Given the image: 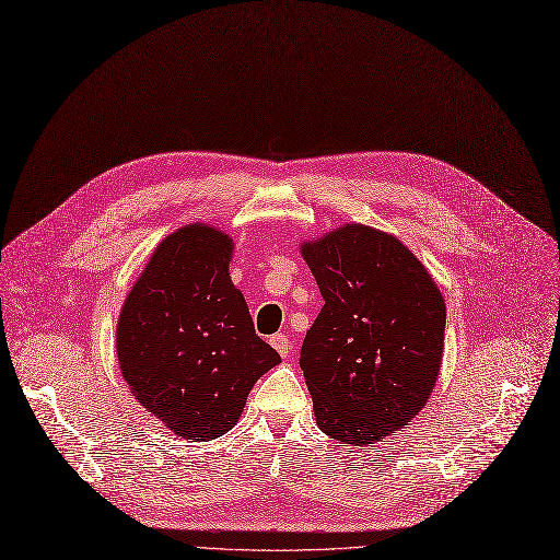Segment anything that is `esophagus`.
Wrapping results in <instances>:
<instances>
[{
    "instance_id": "34e87169",
    "label": "esophagus",
    "mask_w": 560,
    "mask_h": 560,
    "mask_svg": "<svg viewBox=\"0 0 560 560\" xmlns=\"http://www.w3.org/2000/svg\"><path fill=\"white\" fill-rule=\"evenodd\" d=\"M269 342H271V346L276 348V352H278L280 357H289V354H291V350H293V342H291V338H289V336H284V334H273V336L269 338Z\"/></svg>"
}]
</instances>
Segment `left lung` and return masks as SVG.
<instances>
[{"mask_svg":"<svg viewBox=\"0 0 560 560\" xmlns=\"http://www.w3.org/2000/svg\"><path fill=\"white\" fill-rule=\"evenodd\" d=\"M300 253L325 300L300 350L316 423L336 442L376 444L435 390L444 295L399 237L365 224L338 226Z\"/></svg>","mask_w":560,"mask_h":560,"instance_id":"obj_1","label":"left lung"}]
</instances>
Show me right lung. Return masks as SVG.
Listing matches in <instances>:
<instances>
[{"label": "right lung", "instance_id": "1", "mask_svg": "<svg viewBox=\"0 0 560 560\" xmlns=\"http://www.w3.org/2000/svg\"><path fill=\"white\" fill-rule=\"evenodd\" d=\"M235 244L212 224H186L152 250L116 323L118 368L135 399L172 435L222 438L255 381L280 354L255 334L229 265Z\"/></svg>", "mask_w": 560, "mask_h": 560}]
</instances>
